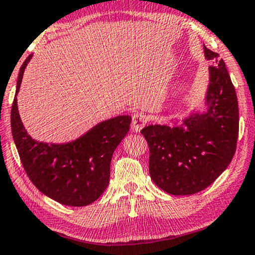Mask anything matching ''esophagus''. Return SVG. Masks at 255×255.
<instances>
[{
	"label": "esophagus",
	"instance_id": "1",
	"mask_svg": "<svg viewBox=\"0 0 255 255\" xmlns=\"http://www.w3.org/2000/svg\"><path fill=\"white\" fill-rule=\"evenodd\" d=\"M145 123H147V116H145L143 113H136V114L133 115L132 118L131 128L134 132H140L141 128L145 125Z\"/></svg>",
	"mask_w": 255,
	"mask_h": 255
}]
</instances>
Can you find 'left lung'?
I'll list each match as a JSON object with an SVG mask.
<instances>
[{"label":"left lung","mask_w":255,"mask_h":255,"mask_svg":"<svg viewBox=\"0 0 255 255\" xmlns=\"http://www.w3.org/2000/svg\"><path fill=\"white\" fill-rule=\"evenodd\" d=\"M209 66L207 111L173 125H148L141 130L149 145L153 183L173 195L198 193L211 185L231 164L239 136V102L219 55L204 46Z\"/></svg>","instance_id":"1"}]
</instances>
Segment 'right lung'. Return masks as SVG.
I'll use <instances>...</instances> for the list:
<instances>
[{"label":"right lung","mask_w":255,"mask_h":255,"mask_svg":"<svg viewBox=\"0 0 255 255\" xmlns=\"http://www.w3.org/2000/svg\"><path fill=\"white\" fill-rule=\"evenodd\" d=\"M31 56L20 68L11 108V131L20 160L41 193L64 206H88L103 194L110 183L113 153L130 130L131 116L121 115L100 122L68 143L33 140L23 127L16 104V94Z\"/></svg>","instance_id":"1"}]
</instances>
